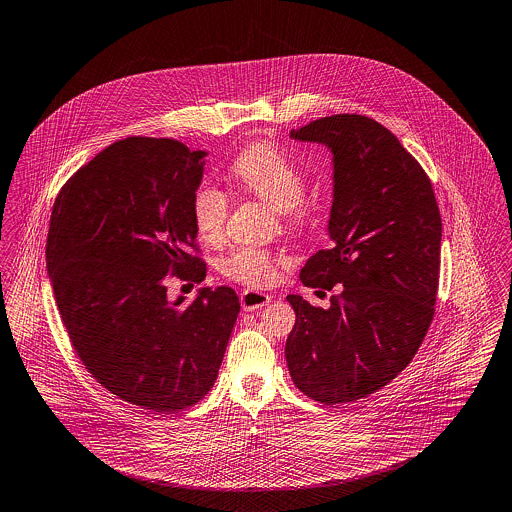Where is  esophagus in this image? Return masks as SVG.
<instances>
[{
	"label": "esophagus",
	"instance_id": "obj_1",
	"mask_svg": "<svg viewBox=\"0 0 512 512\" xmlns=\"http://www.w3.org/2000/svg\"><path fill=\"white\" fill-rule=\"evenodd\" d=\"M270 301H272V295L262 293V291H258V289H244V291L240 293V305H242L244 311L262 309V307H266Z\"/></svg>",
	"mask_w": 512,
	"mask_h": 512
}]
</instances>
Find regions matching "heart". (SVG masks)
Here are the masks:
<instances>
[{"label":"heart","mask_w":512,"mask_h":512,"mask_svg":"<svg viewBox=\"0 0 512 512\" xmlns=\"http://www.w3.org/2000/svg\"><path fill=\"white\" fill-rule=\"evenodd\" d=\"M231 172L236 184L248 195L276 209L283 229L291 231L305 225L309 217L303 201L307 193V176L283 148L272 142H254L238 152ZM229 211L231 201L221 187L209 180L195 187L191 197V219L203 242L215 244L223 238ZM281 262L283 258L270 250L242 244L223 258L221 270L227 278L238 283L264 287L274 283Z\"/></svg>","instance_id":"heart-1"}]
</instances>
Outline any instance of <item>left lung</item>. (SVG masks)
<instances>
[{"label":"left lung","mask_w":512,"mask_h":512,"mask_svg":"<svg viewBox=\"0 0 512 512\" xmlns=\"http://www.w3.org/2000/svg\"><path fill=\"white\" fill-rule=\"evenodd\" d=\"M334 162L330 244L307 260V287L342 291L321 309L287 295L295 326L285 360L299 391L352 403L403 372L434 317L442 219L434 189L399 139L366 115H332L291 131Z\"/></svg>","instance_id":"8db88e82"}]
</instances>
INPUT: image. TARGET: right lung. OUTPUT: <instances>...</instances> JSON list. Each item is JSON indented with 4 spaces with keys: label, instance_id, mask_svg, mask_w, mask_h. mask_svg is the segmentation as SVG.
Returning <instances> with one entry per match:
<instances>
[{
    "label": "right lung",
    "instance_id": "1",
    "mask_svg": "<svg viewBox=\"0 0 512 512\" xmlns=\"http://www.w3.org/2000/svg\"><path fill=\"white\" fill-rule=\"evenodd\" d=\"M207 152L174 139L117 140L60 189L48 278L68 338L107 391L154 413L199 403L221 368L240 303L203 287L189 307L168 278L201 283L191 197Z\"/></svg>",
    "mask_w": 512,
    "mask_h": 512
}]
</instances>
